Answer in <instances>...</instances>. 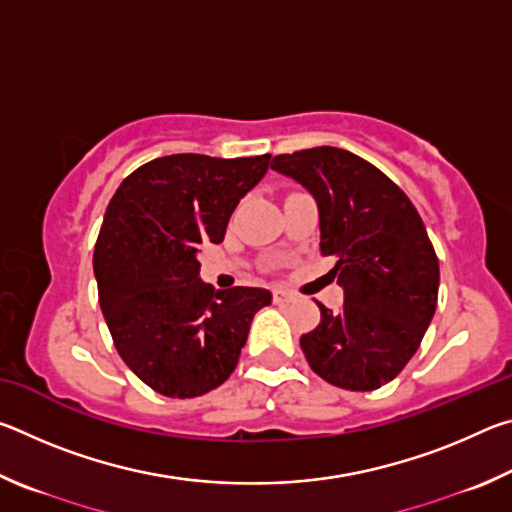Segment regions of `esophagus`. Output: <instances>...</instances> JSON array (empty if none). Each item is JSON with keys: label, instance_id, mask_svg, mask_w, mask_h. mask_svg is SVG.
<instances>
[{"label": "esophagus", "instance_id": "1", "mask_svg": "<svg viewBox=\"0 0 512 512\" xmlns=\"http://www.w3.org/2000/svg\"><path fill=\"white\" fill-rule=\"evenodd\" d=\"M273 300L277 302V305H284V302H291L293 298L289 296L287 291H282V289H275V291H273Z\"/></svg>", "mask_w": 512, "mask_h": 512}]
</instances>
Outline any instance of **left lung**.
Listing matches in <instances>:
<instances>
[{
  "instance_id": "1",
  "label": "left lung",
  "mask_w": 512,
  "mask_h": 512,
  "mask_svg": "<svg viewBox=\"0 0 512 512\" xmlns=\"http://www.w3.org/2000/svg\"><path fill=\"white\" fill-rule=\"evenodd\" d=\"M318 205L320 253L334 257L343 307H320L302 334L311 370L345 391H375L420 348L438 302L440 268L418 210L391 178L359 155L316 146L275 155Z\"/></svg>"
}]
</instances>
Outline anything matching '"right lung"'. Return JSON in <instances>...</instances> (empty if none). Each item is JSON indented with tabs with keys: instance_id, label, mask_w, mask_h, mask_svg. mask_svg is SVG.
Masks as SVG:
<instances>
[{
	"instance_id": "add662e5",
	"label": "right lung",
	"mask_w": 512,
	"mask_h": 512,
	"mask_svg": "<svg viewBox=\"0 0 512 512\" xmlns=\"http://www.w3.org/2000/svg\"><path fill=\"white\" fill-rule=\"evenodd\" d=\"M268 160L167 155L135 169L112 196L94 246L99 305L119 357L160 395L185 400L221 386L253 316L271 305V291H216L198 275V250L221 244Z\"/></svg>"
}]
</instances>
